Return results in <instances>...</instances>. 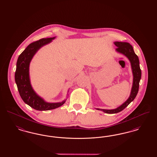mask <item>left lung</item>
Listing matches in <instances>:
<instances>
[{
  "label": "left lung",
  "mask_w": 157,
  "mask_h": 157,
  "mask_svg": "<svg viewBox=\"0 0 157 157\" xmlns=\"http://www.w3.org/2000/svg\"><path fill=\"white\" fill-rule=\"evenodd\" d=\"M117 47L115 51L125 56L129 59L133 75V82L131 94L127 101L120 106L113 109H104L97 108L96 109L102 111L106 113H116L122 111L128 105L134 101L139 90V84L141 78V70L140 67V61L138 56L135 53L132 46L128 42H115L113 43Z\"/></svg>",
  "instance_id": "1"
}]
</instances>
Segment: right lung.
Masks as SVG:
<instances>
[{
    "label": "right lung",
    "mask_w": 157,
    "mask_h": 157,
    "mask_svg": "<svg viewBox=\"0 0 157 157\" xmlns=\"http://www.w3.org/2000/svg\"><path fill=\"white\" fill-rule=\"evenodd\" d=\"M55 37L43 38L30 44L19 55L16 63L15 82L20 96L25 104L37 111H48L57 108L64 104L67 100L66 99L56 103L46 102L35 92L30 83L29 65L31 60L39 49L51 43Z\"/></svg>",
    "instance_id": "1"
}]
</instances>
